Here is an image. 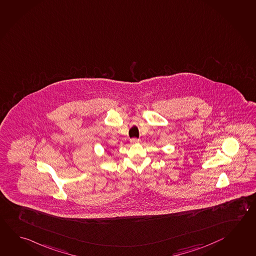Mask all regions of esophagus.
Wrapping results in <instances>:
<instances>
[{"label": "esophagus", "mask_w": 256, "mask_h": 256, "mask_svg": "<svg viewBox=\"0 0 256 256\" xmlns=\"http://www.w3.org/2000/svg\"><path fill=\"white\" fill-rule=\"evenodd\" d=\"M130 144H138V142H140V139L132 138V139H130Z\"/></svg>", "instance_id": "34e87169"}]
</instances>
